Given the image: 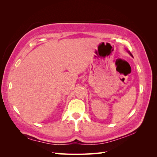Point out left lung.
<instances>
[{
  "mask_svg": "<svg viewBox=\"0 0 157 157\" xmlns=\"http://www.w3.org/2000/svg\"><path fill=\"white\" fill-rule=\"evenodd\" d=\"M127 52H128V54H130V56H132V57H133V56H132V54H131V52H130V51H128V50H127Z\"/></svg>",
  "mask_w": 157,
  "mask_h": 157,
  "instance_id": "left-lung-1",
  "label": "left lung"
}]
</instances>
